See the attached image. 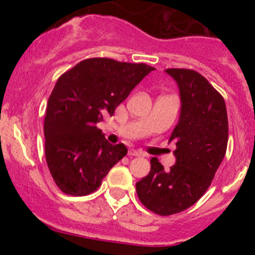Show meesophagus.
<instances>
[{"label": "esophagus", "mask_w": 255, "mask_h": 255, "mask_svg": "<svg viewBox=\"0 0 255 255\" xmlns=\"http://www.w3.org/2000/svg\"><path fill=\"white\" fill-rule=\"evenodd\" d=\"M128 155L129 156H143V151L140 150H134V149H130V150H128Z\"/></svg>", "instance_id": "obj_1"}]
</instances>
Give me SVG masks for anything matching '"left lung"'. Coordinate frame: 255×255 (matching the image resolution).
Instances as JSON below:
<instances>
[{
  "label": "left lung",
  "mask_w": 255,
  "mask_h": 255,
  "mask_svg": "<svg viewBox=\"0 0 255 255\" xmlns=\"http://www.w3.org/2000/svg\"><path fill=\"white\" fill-rule=\"evenodd\" d=\"M176 81L181 100L174 140L176 163L169 170L156 158L150 171L135 184L140 202L160 216L186 210L206 192L225 158L228 118L223 97L201 74L190 69H166Z\"/></svg>",
  "instance_id": "obj_1"
}]
</instances>
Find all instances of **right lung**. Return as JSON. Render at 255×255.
I'll use <instances>...</instances> for the list:
<instances>
[{
    "instance_id": "add662e5",
    "label": "right lung",
    "mask_w": 255,
    "mask_h": 255,
    "mask_svg": "<svg viewBox=\"0 0 255 255\" xmlns=\"http://www.w3.org/2000/svg\"><path fill=\"white\" fill-rule=\"evenodd\" d=\"M153 70L143 63L91 58L58 79L45 112V159L64 194L85 196L96 191L127 154L125 144L107 142L97 123L113 116L116 107Z\"/></svg>"
}]
</instances>
